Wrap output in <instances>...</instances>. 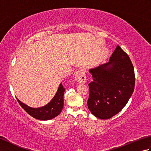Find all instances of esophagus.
<instances>
[{
  "label": "esophagus",
  "mask_w": 151,
  "mask_h": 151,
  "mask_svg": "<svg viewBox=\"0 0 151 151\" xmlns=\"http://www.w3.org/2000/svg\"><path fill=\"white\" fill-rule=\"evenodd\" d=\"M75 79L76 82L78 83H84L86 80V73L84 69H80L75 75Z\"/></svg>",
  "instance_id": "1"
}]
</instances>
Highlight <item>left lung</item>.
<instances>
[{
	"label": "left lung",
	"mask_w": 151,
	"mask_h": 151,
	"mask_svg": "<svg viewBox=\"0 0 151 151\" xmlns=\"http://www.w3.org/2000/svg\"><path fill=\"white\" fill-rule=\"evenodd\" d=\"M89 110L97 118L108 119L127 104L135 86V74L129 56L117 45L109 62L89 70Z\"/></svg>",
	"instance_id": "obj_1"
}]
</instances>
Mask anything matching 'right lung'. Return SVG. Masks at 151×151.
Returning a JSON list of instances; mask_svg holds the SVG:
<instances>
[{"mask_svg":"<svg viewBox=\"0 0 151 151\" xmlns=\"http://www.w3.org/2000/svg\"><path fill=\"white\" fill-rule=\"evenodd\" d=\"M65 88H63L62 83H61L55 96L49 104L43 107L32 108L28 106L17 99L19 104L32 117L39 120H49L58 116L63 106V95Z\"/></svg>","mask_w":151,"mask_h":151,"instance_id":"right-lung-1","label":"right lung"}]
</instances>
